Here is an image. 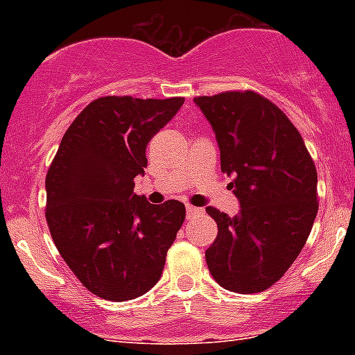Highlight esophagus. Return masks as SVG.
<instances>
[{
	"label": "esophagus",
	"instance_id": "34e87169",
	"mask_svg": "<svg viewBox=\"0 0 355 355\" xmlns=\"http://www.w3.org/2000/svg\"><path fill=\"white\" fill-rule=\"evenodd\" d=\"M200 213H202V207L191 206V204H189V206H187V216H189V218L194 216V214H200Z\"/></svg>",
	"mask_w": 355,
	"mask_h": 355
}]
</instances>
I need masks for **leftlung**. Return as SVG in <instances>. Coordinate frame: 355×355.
Instances as JSON below:
<instances>
[{"mask_svg": "<svg viewBox=\"0 0 355 355\" xmlns=\"http://www.w3.org/2000/svg\"><path fill=\"white\" fill-rule=\"evenodd\" d=\"M220 148L221 171L241 209L206 207L218 237L206 250L223 288L263 292L280 280L306 244L318 213V173L299 130L280 108L252 91L202 96Z\"/></svg>", "mask_w": 355, "mask_h": 355, "instance_id": "left-lung-1", "label": "left lung"}]
</instances>
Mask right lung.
Listing matches in <instances>:
<instances>
[{"mask_svg":"<svg viewBox=\"0 0 355 355\" xmlns=\"http://www.w3.org/2000/svg\"><path fill=\"white\" fill-rule=\"evenodd\" d=\"M184 98L106 96L68 127L46 175V220L56 249L85 288L130 300L161 278L185 220L177 199L151 204L134 192L148 166L146 146Z\"/></svg>","mask_w":355,"mask_h":355,"instance_id":"obj_1","label":"right lung"}]
</instances>
